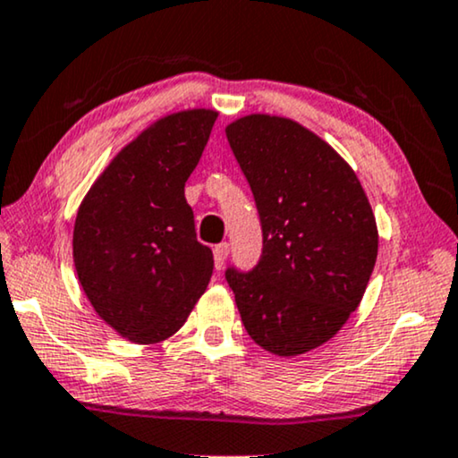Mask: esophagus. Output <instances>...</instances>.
<instances>
[{
	"instance_id": "34e87169",
	"label": "esophagus",
	"mask_w": 458,
	"mask_h": 458,
	"mask_svg": "<svg viewBox=\"0 0 458 458\" xmlns=\"http://www.w3.org/2000/svg\"><path fill=\"white\" fill-rule=\"evenodd\" d=\"M229 257V243H218V246H215V267L216 269H223L225 260H227Z\"/></svg>"
}]
</instances>
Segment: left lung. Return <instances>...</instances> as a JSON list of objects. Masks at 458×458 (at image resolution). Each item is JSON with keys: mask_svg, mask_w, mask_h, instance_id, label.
Here are the masks:
<instances>
[{"mask_svg": "<svg viewBox=\"0 0 458 458\" xmlns=\"http://www.w3.org/2000/svg\"><path fill=\"white\" fill-rule=\"evenodd\" d=\"M252 189L263 254L252 271L229 267L248 335L290 358L330 341L366 293L378 231L358 176L328 142L288 117H240L225 128Z\"/></svg>", "mask_w": 458, "mask_h": 458, "instance_id": "8db88e82", "label": "left lung"}]
</instances>
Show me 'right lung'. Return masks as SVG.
I'll return each mask as SVG.
<instances>
[{
	"mask_svg": "<svg viewBox=\"0 0 458 458\" xmlns=\"http://www.w3.org/2000/svg\"><path fill=\"white\" fill-rule=\"evenodd\" d=\"M216 111L187 109L142 130L111 159L75 216L73 263L94 311L128 341L174 335L210 282L185 182Z\"/></svg>",
	"mask_w": 458,
	"mask_h": 458,
	"instance_id": "1",
	"label": "right lung"
}]
</instances>
